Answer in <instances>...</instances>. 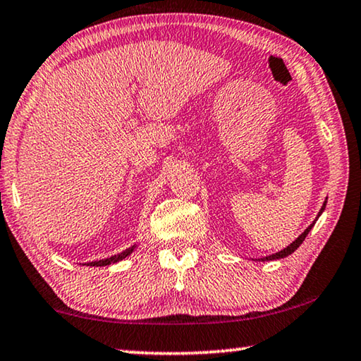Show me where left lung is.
<instances>
[{"instance_id":"8db88e82","label":"left lung","mask_w":361,"mask_h":361,"mask_svg":"<svg viewBox=\"0 0 361 361\" xmlns=\"http://www.w3.org/2000/svg\"><path fill=\"white\" fill-rule=\"evenodd\" d=\"M326 202H327V199H326V201H324V204H322L321 211H319V214H318V217H316V219H314V222H313V224H311V225H310V227H308V228H306V230H305V232H303V233H301V235L298 236V238L293 241V243H290V245L287 246V248H283V250H281V251H279V252H276V255H271V256L261 257V259H257V261H274V259H282V257H287V256H290V255H292V252H293L295 250H297V248H298V246H300L301 243H303V241H305V238H306V235H308V233L311 232V228H313V227H314L316 220H318V219H319V215H321L322 212H324V209H326Z\"/></svg>"}]
</instances>
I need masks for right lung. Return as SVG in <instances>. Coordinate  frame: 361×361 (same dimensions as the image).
<instances>
[{"label":"right lung","mask_w":361,"mask_h":361,"mask_svg":"<svg viewBox=\"0 0 361 361\" xmlns=\"http://www.w3.org/2000/svg\"><path fill=\"white\" fill-rule=\"evenodd\" d=\"M137 245L131 246V248H128L125 251L118 252V255L115 256H110V257H105V259H99V261H92V262H87V266H92V267H100V266H110V264H115V262H120L125 259V257H128L131 252L136 250Z\"/></svg>","instance_id":"1"}]
</instances>
